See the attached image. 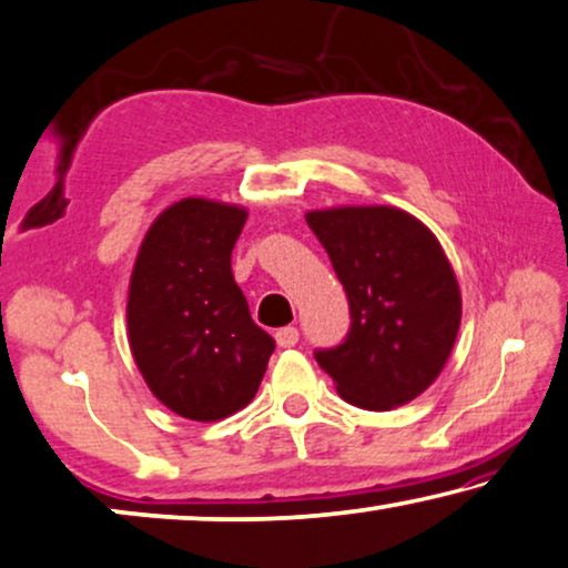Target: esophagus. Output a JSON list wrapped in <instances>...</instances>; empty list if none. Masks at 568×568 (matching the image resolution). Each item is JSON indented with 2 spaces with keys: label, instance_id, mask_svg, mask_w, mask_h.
<instances>
[{
  "label": "esophagus",
  "instance_id": "esophagus-1",
  "mask_svg": "<svg viewBox=\"0 0 568 568\" xmlns=\"http://www.w3.org/2000/svg\"><path fill=\"white\" fill-rule=\"evenodd\" d=\"M275 342L281 347H295L298 345V329L295 326H283V329L275 332Z\"/></svg>",
  "mask_w": 568,
  "mask_h": 568
}]
</instances>
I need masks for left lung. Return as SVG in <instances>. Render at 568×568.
I'll list each match as a JSON object with an SVG mask.
<instances>
[{"label":"left lung","mask_w":568,"mask_h":568,"mask_svg":"<svg viewBox=\"0 0 568 568\" xmlns=\"http://www.w3.org/2000/svg\"><path fill=\"white\" fill-rule=\"evenodd\" d=\"M349 301L342 345L316 349L339 396L386 412L440 375L460 326V291L440 242L390 205L329 207L306 215Z\"/></svg>","instance_id":"obj_1"}]
</instances>
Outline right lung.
<instances>
[{
    "instance_id": "obj_1",
    "label": "right lung",
    "mask_w": 568,
    "mask_h": 568,
    "mask_svg": "<svg viewBox=\"0 0 568 568\" xmlns=\"http://www.w3.org/2000/svg\"><path fill=\"white\" fill-rule=\"evenodd\" d=\"M244 221V207L185 197L151 223L135 257L133 361L151 394L185 419H223L250 404L275 349L231 273Z\"/></svg>"
}]
</instances>
